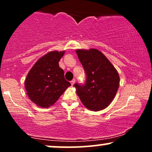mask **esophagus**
<instances>
[{"instance_id": "esophagus-1", "label": "esophagus", "mask_w": 152, "mask_h": 152, "mask_svg": "<svg viewBox=\"0 0 152 152\" xmlns=\"http://www.w3.org/2000/svg\"><path fill=\"white\" fill-rule=\"evenodd\" d=\"M75 82H76V80H75V79H73L72 81H71V85H72V86H73V85L74 84V83H75Z\"/></svg>"}]
</instances>
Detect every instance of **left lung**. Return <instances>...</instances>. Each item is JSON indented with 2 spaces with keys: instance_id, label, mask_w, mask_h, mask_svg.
<instances>
[{
  "instance_id": "obj_1",
  "label": "left lung",
  "mask_w": 152,
  "mask_h": 152,
  "mask_svg": "<svg viewBox=\"0 0 152 152\" xmlns=\"http://www.w3.org/2000/svg\"><path fill=\"white\" fill-rule=\"evenodd\" d=\"M78 59L86 73L84 84L76 83V94L82 104L91 111L106 109L116 96L119 76L114 66L97 49H78Z\"/></svg>"
}]
</instances>
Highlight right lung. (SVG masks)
Here are the masks:
<instances>
[{
  "mask_svg": "<svg viewBox=\"0 0 152 152\" xmlns=\"http://www.w3.org/2000/svg\"><path fill=\"white\" fill-rule=\"evenodd\" d=\"M65 51H50L39 58L31 69L25 81L29 99L42 108L52 106L71 86L64 78L58 61Z\"/></svg>",
  "mask_w": 152,
  "mask_h": 152,
  "instance_id": "1",
  "label": "right lung"
}]
</instances>
